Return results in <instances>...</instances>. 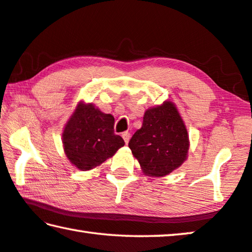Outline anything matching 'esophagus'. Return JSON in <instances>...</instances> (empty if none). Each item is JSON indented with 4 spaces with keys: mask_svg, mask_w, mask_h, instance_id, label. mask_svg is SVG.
I'll return each instance as SVG.
<instances>
[{
    "mask_svg": "<svg viewBox=\"0 0 252 252\" xmlns=\"http://www.w3.org/2000/svg\"><path fill=\"white\" fill-rule=\"evenodd\" d=\"M122 137H123V140H125V142L127 145V143H129L131 134H130L129 132H123V133H122Z\"/></svg>",
    "mask_w": 252,
    "mask_h": 252,
    "instance_id": "34e87169",
    "label": "esophagus"
}]
</instances>
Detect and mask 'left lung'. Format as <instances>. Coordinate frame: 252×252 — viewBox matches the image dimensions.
I'll return each mask as SVG.
<instances>
[{
  "label": "left lung",
  "mask_w": 252,
  "mask_h": 252,
  "mask_svg": "<svg viewBox=\"0 0 252 252\" xmlns=\"http://www.w3.org/2000/svg\"><path fill=\"white\" fill-rule=\"evenodd\" d=\"M129 148L147 176H166L179 168L187 159L189 138L176 105L165 101L148 109Z\"/></svg>",
  "instance_id": "8db88e82"
}]
</instances>
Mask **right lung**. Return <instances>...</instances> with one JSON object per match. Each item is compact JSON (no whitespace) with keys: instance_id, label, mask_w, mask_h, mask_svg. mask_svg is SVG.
I'll return each mask as SVG.
<instances>
[{"instance_id":"1","label":"right lung","mask_w":252,"mask_h":252,"mask_svg":"<svg viewBox=\"0 0 252 252\" xmlns=\"http://www.w3.org/2000/svg\"><path fill=\"white\" fill-rule=\"evenodd\" d=\"M113 127V115L103 113L92 103L78 102L63 131V151L71 165L92 170L125 146Z\"/></svg>"}]
</instances>
